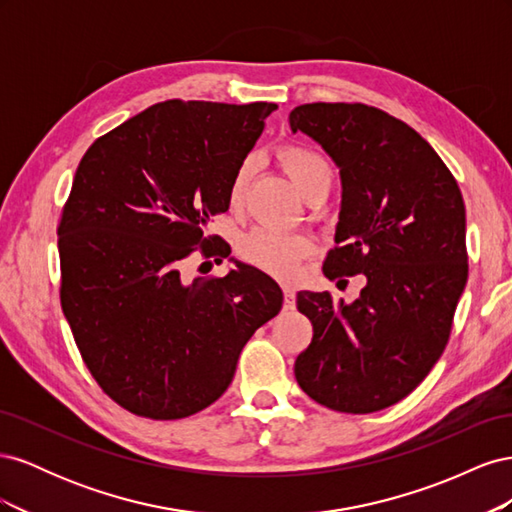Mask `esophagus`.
<instances>
[{"label": "esophagus", "mask_w": 512, "mask_h": 512, "mask_svg": "<svg viewBox=\"0 0 512 512\" xmlns=\"http://www.w3.org/2000/svg\"><path fill=\"white\" fill-rule=\"evenodd\" d=\"M282 290H284V301H286V307H294V286L284 282L282 284Z\"/></svg>", "instance_id": "34e87169"}]
</instances>
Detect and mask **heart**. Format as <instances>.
Masks as SVG:
<instances>
[{
    "mask_svg": "<svg viewBox=\"0 0 512 512\" xmlns=\"http://www.w3.org/2000/svg\"><path fill=\"white\" fill-rule=\"evenodd\" d=\"M280 164L284 173L292 181L294 188L301 196L312 192L318 185L333 183V168L327 158L320 156L318 151L307 147H286L280 151ZM254 173L252 160H245L237 166L235 175L228 185V203L239 207ZM312 250V241L305 235H294V232H280L273 228H254L239 241V254L250 265L273 273L288 275L299 265V260Z\"/></svg>",
    "mask_w": 512,
    "mask_h": 512,
    "instance_id": "b5f03b06",
    "label": "heart"
}]
</instances>
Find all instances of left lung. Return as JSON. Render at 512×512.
<instances>
[{"instance_id": "8db88e82", "label": "left lung", "mask_w": 512, "mask_h": 512, "mask_svg": "<svg viewBox=\"0 0 512 512\" xmlns=\"http://www.w3.org/2000/svg\"><path fill=\"white\" fill-rule=\"evenodd\" d=\"M292 132L339 168V247L329 280L365 275L359 299L297 294L312 344L294 361L305 395L337 412L397 404L440 359L468 280L466 207L451 170L408 123L365 104H301Z\"/></svg>"}]
</instances>
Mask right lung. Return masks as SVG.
Returning <instances> with one entry per match:
<instances>
[{
    "instance_id": "1",
    "label": "right lung",
    "mask_w": 512,
    "mask_h": 512,
    "mask_svg": "<svg viewBox=\"0 0 512 512\" xmlns=\"http://www.w3.org/2000/svg\"><path fill=\"white\" fill-rule=\"evenodd\" d=\"M277 104L166 100L87 149L57 228L61 307L83 361L126 410L173 421L220 399L284 294L235 260L181 277ZM207 254V247H203Z\"/></svg>"
}]
</instances>
